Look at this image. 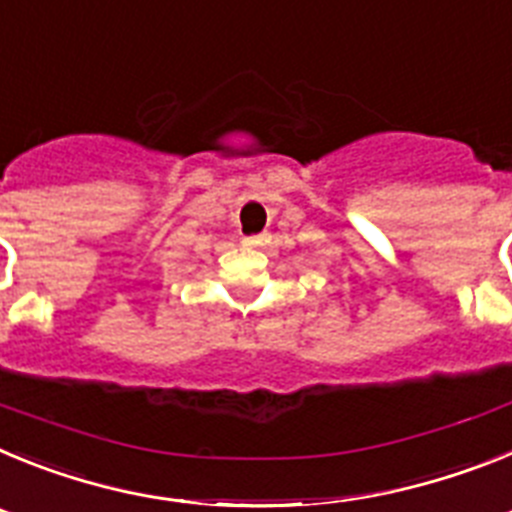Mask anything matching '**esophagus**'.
I'll use <instances>...</instances> for the list:
<instances>
[{
    "mask_svg": "<svg viewBox=\"0 0 512 512\" xmlns=\"http://www.w3.org/2000/svg\"><path fill=\"white\" fill-rule=\"evenodd\" d=\"M269 243V235H246L243 238V246L248 248H264Z\"/></svg>",
    "mask_w": 512,
    "mask_h": 512,
    "instance_id": "34e87169",
    "label": "esophagus"
}]
</instances>
